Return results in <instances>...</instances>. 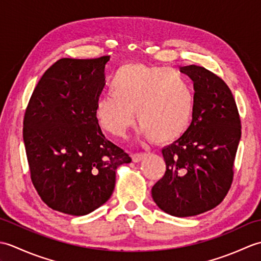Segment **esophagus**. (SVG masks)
Listing matches in <instances>:
<instances>
[{"label": "esophagus", "mask_w": 261, "mask_h": 261, "mask_svg": "<svg viewBox=\"0 0 261 261\" xmlns=\"http://www.w3.org/2000/svg\"><path fill=\"white\" fill-rule=\"evenodd\" d=\"M131 157L135 163H139L146 157V153L145 152H136V153H132Z\"/></svg>", "instance_id": "esophagus-1"}]
</instances>
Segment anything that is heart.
Instances as JSON below:
<instances>
[{"label":"heart","mask_w":261,"mask_h":261,"mask_svg":"<svg viewBox=\"0 0 261 261\" xmlns=\"http://www.w3.org/2000/svg\"><path fill=\"white\" fill-rule=\"evenodd\" d=\"M141 134L158 143L175 141L191 124L194 96L188 82L174 69L142 64L116 71L110 94L99 97L94 114L102 129L124 137L135 122Z\"/></svg>","instance_id":"b5f03b06"}]
</instances>
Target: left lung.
Here are the masks:
<instances>
[{
  "label": "left lung",
  "mask_w": 261,
  "mask_h": 261,
  "mask_svg": "<svg viewBox=\"0 0 261 261\" xmlns=\"http://www.w3.org/2000/svg\"><path fill=\"white\" fill-rule=\"evenodd\" d=\"M180 71L194 82L193 119L185 134L162 150L166 171L151 194L164 212L186 218L212 210L228 194L241 121L222 79L196 65Z\"/></svg>",
  "instance_id": "left-lung-1"
}]
</instances>
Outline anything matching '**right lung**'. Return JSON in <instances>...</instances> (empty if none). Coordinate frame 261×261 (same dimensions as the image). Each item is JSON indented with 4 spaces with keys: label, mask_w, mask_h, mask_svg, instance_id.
<instances>
[{
    "label": "right lung",
    "mask_w": 261,
    "mask_h": 261,
    "mask_svg": "<svg viewBox=\"0 0 261 261\" xmlns=\"http://www.w3.org/2000/svg\"><path fill=\"white\" fill-rule=\"evenodd\" d=\"M109 60H57L25 109L23 141L32 184L58 212L79 216L101 206L114 191L116 168L131 162L105 139L94 114Z\"/></svg>",
    "instance_id": "add662e5"
}]
</instances>
